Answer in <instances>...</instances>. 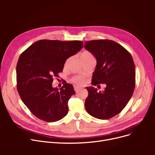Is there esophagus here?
<instances>
[{
	"label": "esophagus",
	"instance_id": "1",
	"mask_svg": "<svg viewBox=\"0 0 155 155\" xmlns=\"http://www.w3.org/2000/svg\"><path fill=\"white\" fill-rule=\"evenodd\" d=\"M80 87H79L78 86H77V85H75L74 86V90H75V91L76 92H78L80 90Z\"/></svg>",
	"mask_w": 155,
	"mask_h": 155
}]
</instances>
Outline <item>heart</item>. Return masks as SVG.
<instances>
[{"label":"heart","mask_w":155,"mask_h":155,"mask_svg":"<svg viewBox=\"0 0 155 155\" xmlns=\"http://www.w3.org/2000/svg\"><path fill=\"white\" fill-rule=\"evenodd\" d=\"M90 56H93V55L89 51H85L83 53H81L80 58L81 59L85 58H87V57H90ZM71 81L72 82H73L77 85H83L86 83V78L83 76H75L72 78Z\"/></svg>","instance_id":"obj_1"}]
</instances>
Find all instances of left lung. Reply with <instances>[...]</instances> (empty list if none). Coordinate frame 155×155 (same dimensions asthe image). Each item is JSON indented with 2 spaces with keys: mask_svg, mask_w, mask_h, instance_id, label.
<instances>
[{
  "mask_svg": "<svg viewBox=\"0 0 155 155\" xmlns=\"http://www.w3.org/2000/svg\"><path fill=\"white\" fill-rule=\"evenodd\" d=\"M84 47L97 60L92 84L106 85L99 92L93 87H86L85 109L97 119H110L123 110L133 94L136 75L132 56L123 46L109 39L86 41Z\"/></svg>",
  "mask_w": 155,
  "mask_h": 155,
  "instance_id": "left-lung-1",
  "label": "left lung"
}]
</instances>
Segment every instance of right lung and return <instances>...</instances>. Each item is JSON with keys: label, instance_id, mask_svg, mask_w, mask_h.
Listing matches in <instances>:
<instances>
[{"label": "right lung", "instance_id": "add662e5", "mask_svg": "<svg viewBox=\"0 0 155 155\" xmlns=\"http://www.w3.org/2000/svg\"><path fill=\"white\" fill-rule=\"evenodd\" d=\"M82 48L81 41L41 39L20 55L16 67L18 91L38 119L51 123L67 116L68 101L75 94L73 85L66 83L59 90L52 83L54 77H59L66 60Z\"/></svg>", "mask_w": 155, "mask_h": 155}]
</instances>
